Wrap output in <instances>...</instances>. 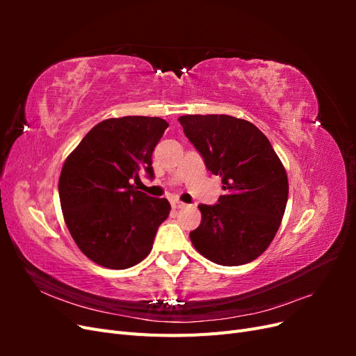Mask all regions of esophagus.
<instances>
[{
	"label": "esophagus",
	"instance_id": "34e87169",
	"mask_svg": "<svg viewBox=\"0 0 356 356\" xmlns=\"http://www.w3.org/2000/svg\"><path fill=\"white\" fill-rule=\"evenodd\" d=\"M172 207H174L175 209H184V208H187V204H186V203H182V202H179V200H177V202L172 203Z\"/></svg>",
	"mask_w": 356,
	"mask_h": 356
}]
</instances>
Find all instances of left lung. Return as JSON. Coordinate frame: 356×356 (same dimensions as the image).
Instances as JSON below:
<instances>
[{
  "label": "left lung",
  "mask_w": 356,
  "mask_h": 356,
  "mask_svg": "<svg viewBox=\"0 0 356 356\" xmlns=\"http://www.w3.org/2000/svg\"><path fill=\"white\" fill-rule=\"evenodd\" d=\"M178 122L225 190L217 204H199L202 221L190 233L191 243L215 264L251 263L282 222L288 177L281 159L260 129L243 118L188 114Z\"/></svg>",
  "instance_id": "1"
}]
</instances>
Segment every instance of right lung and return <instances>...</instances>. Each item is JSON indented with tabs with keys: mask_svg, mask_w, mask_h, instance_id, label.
<instances>
[{
	"mask_svg": "<svg viewBox=\"0 0 356 356\" xmlns=\"http://www.w3.org/2000/svg\"><path fill=\"white\" fill-rule=\"evenodd\" d=\"M168 126L160 117L106 118L90 129L63 163V220L93 263L123 270L152 251L170 204L138 191L132 181H139L141 170L153 178V149Z\"/></svg>",
	"mask_w": 356,
	"mask_h": 356,
	"instance_id": "add662e5",
	"label": "right lung"
}]
</instances>
